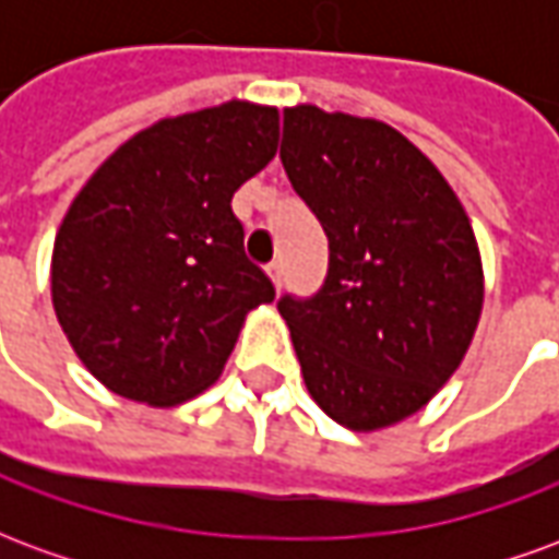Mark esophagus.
<instances>
[{"instance_id": "esophagus-1", "label": "esophagus", "mask_w": 559, "mask_h": 559, "mask_svg": "<svg viewBox=\"0 0 559 559\" xmlns=\"http://www.w3.org/2000/svg\"><path fill=\"white\" fill-rule=\"evenodd\" d=\"M266 272H269V278H272V284H275V287H281V278H284V266H281L278 260H272V263L266 266Z\"/></svg>"}]
</instances>
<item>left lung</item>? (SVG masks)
Listing matches in <instances>:
<instances>
[{"label":"left lung","mask_w":559,"mask_h":559,"mask_svg":"<svg viewBox=\"0 0 559 559\" xmlns=\"http://www.w3.org/2000/svg\"><path fill=\"white\" fill-rule=\"evenodd\" d=\"M281 164L323 224L329 272L281 296L305 386L353 431L421 411L464 359L481 314V260L443 173L395 128L284 110Z\"/></svg>","instance_id":"obj_1"}]
</instances>
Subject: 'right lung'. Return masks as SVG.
<instances>
[{"mask_svg": "<svg viewBox=\"0 0 559 559\" xmlns=\"http://www.w3.org/2000/svg\"><path fill=\"white\" fill-rule=\"evenodd\" d=\"M275 148V107L227 102L134 134L74 197L56 233L53 308L110 392L152 407L194 399L245 314L275 299L230 206Z\"/></svg>", "mask_w": 559, "mask_h": 559, "instance_id": "obj_1", "label": "right lung"}]
</instances>
